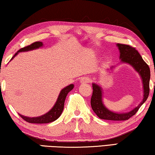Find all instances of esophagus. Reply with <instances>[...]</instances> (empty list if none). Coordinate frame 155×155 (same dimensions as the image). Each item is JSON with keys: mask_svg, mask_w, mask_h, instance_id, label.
Returning <instances> with one entry per match:
<instances>
[{"mask_svg": "<svg viewBox=\"0 0 155 155\" xmlns=\"http://www.w3.org/2000/svg\"><path fill=\"white\" fill-rule=\"evenodd\" d=\"M91 81V78L89 77H83L81 79V83H89Z\"/></svg>", "mask_w": 155, "mask_h": 155, "instance_id": "34e87169", "label": "esophagus"}]
</instances>
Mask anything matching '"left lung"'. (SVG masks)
<instances>
[{"mask_svg": "<svg viewBox=\"0 0 155 155\" xmlns=\"http://www.w3.org/2000/svg\"><path fill=\"white\" fill-rule=\"evenodd\" d=\"M117 47L120 51V58L122 63H128L135 69L139 74L142 78L143 87V99L141 102L137 107L131 111L123 114L110 111L104 105L102 102V90L97 84H92V95L91 97V107L95 114L101 119L108 120H127L134 115L137 114L138 110L141 107L148 97L150 92V70L149 66L143 60L141 55L137 50L131 46L123 44H117ZM113 68V67H112Z\"/></svg>", "mask_w": 155, "mask_h": 155, "instance_id": "obj_1", "label": "left lung"}]
</instances>
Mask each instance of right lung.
I'll return each instance as SVG.
<instances>
[{
    "label": "right lung",
    "mask_w": 155,
    "mask_h": 155,
    "mask_svg": "<svg viewBox=\"0 0 155 155\" xmlns=\"http://www.w3.org/2000/svg\"><path fill=\"white\" fill-rule=\"evenodd\" d=\"M43 44L41 41H35L33 44H31V45L27 46V47H25L24 48H21L19 49L18 51L16 53V54L14 55V56L12 58L11 60H12L15 56H16L18 54V53L22 52V51H28L34 50L36 49V48H38L41 47H42ZM74 85L70 84L68 86L62 90L60 92L58 97V100L55 102V105L45 115H41L40 117H29L26 116H24V115L18 114L21 117H22L24 120L26 122H29V123H35V124H43V123H49V122H54L55 120H57L58 117L61 116V115L63 112V108H64V100H65V98L68 94L70 92L71 90L73 89Z\"/></svg>",
    "instance_id": "right-lung-1"
}]
</instances>
